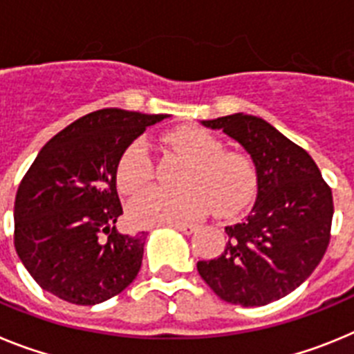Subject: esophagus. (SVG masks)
I'll use <instances>...</instances> for the list:
<instances>
[{
	"label": "esophagus",
	"mask_w": 354,
	"mask_h": 354,
	"mask_svg": "<svg viewBox=\"0 0 354 354\" xmlns=\"http://www.w3.org/2000/svg\"><path fill=\"white\" fill-rule=\"evenodd\" d=\"M171 228H175V230H179V232L183 234H193L198 227L192 223H177V225H171Z\"/></svg>",
	"instance_id": "34e87169"
}]
</instances>
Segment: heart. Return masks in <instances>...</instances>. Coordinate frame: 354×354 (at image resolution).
<instances>
[{
    "label": "heart",
    "instance_id": "obj_1",
    "mask_svg": "<svg viewBox=\"0 0 354 354\" xmlns=\"http://www.w3.org/2000/svg\"><path fill=\"white\" fill-rule=\"evenodd\" d=\"M171 149L189 162L180 180L183 192L152 187L129 202L127 214L134 225H177L200 220L209 209L221 218L245 211L257 193L259 171L253 159L241 150H227L223 142L202 127H180L167 134ZM154 179V162L142 138L122 152L117 183L127 195L140 192Z\"/></svg>",
    "mask_w": 354,
    "mask_h": 354
}]
</instances>
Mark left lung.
Instances as JSON below:
<instances>
[{"mask_svg":"<svg viewBox=\"0 0 354 354\" xmlns=\"http://www.w3.org/2000/svg\"><path fill=\"white\" fill-rule=\"evenodd\" d=\"M221 129L252 156L259 171L257 202L245 221L225 227L220 257L196 270L221 299L262 306L301 286L326 253L331 237V187L305 149L252 115L202 122Z\"/></svg>","mask_w":354,"mask_h":354,"instance_id":"1","label":"left lung"}]
</instances>
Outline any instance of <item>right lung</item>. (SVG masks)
<instances>
[{"label": "right lung", "instance_id": "obj_1", "mask_svg": "<svg viewBox=\"0 0 354 354\" xmlns=\"http://www.w3.org/2000/svg\"><path fill=\"white\" fill-rule=\"evenodd\" d=\"M167 115L106 108L53 136L17 187L14 245L44 290L74 305H97L133 282L145 232H117L122 152Z\"/></svg>", "mask_w": 354, "mask_h": 354}]
</instances>
